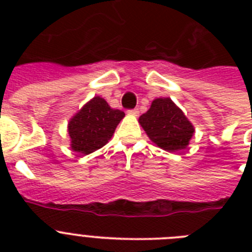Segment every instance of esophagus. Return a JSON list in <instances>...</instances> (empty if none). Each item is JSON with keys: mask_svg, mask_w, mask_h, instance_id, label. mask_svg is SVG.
Masks as SVG:
<instances>
[{"mask_svg": "<svg viewBox=\"0 0 252 252\" xmlns=\"http://www.w3.org/2000/svg\"><path fill=\"white\" fill-rule=\"evenodd\" d=\"M127 113H128V115L137 116V115H139V113H140V111H139V108H133V110H128Z\"/></svg>", "mask_w": 252, "mask_h": 252, "instance_id": "1", "label": "esophagus"}]
</instances>
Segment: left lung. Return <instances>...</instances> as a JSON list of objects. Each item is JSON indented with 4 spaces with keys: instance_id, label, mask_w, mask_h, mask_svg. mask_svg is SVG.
Instances as JSON below:
<instances>
[{
    "instance_id": "8db88e82",
    "label": "left lung",
    "mask_w": 252,
    "mask_h": 252,
    "mask_svg": "<svg viewBox=\"0 0 252 252\" xmlns=\"http://www.w3.org/2000/svg\"><path fill=\"white\" fill-rule=\"evenodd\" d=\"M139 124L151 141L169 153L186 149L194 133L193 125L170 98L154 99Z\"/></svg>"
}]
</instances>
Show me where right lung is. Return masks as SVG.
Returning <instances> with one entry per match:
<instances>
[{
	"mask_svg": "<svg viewBox=\"0 0 252 252\" xmlns=\"http://www.w3.org/2000/svg\"><path fill=\"white\" fill-rule=\"evenodd\" d=\"M125 112L113 110L98 95L87 102L68 124L70 148L81 154H91L111 140Z\"/></svg>",
	"mask_w": 252,
	"mask_h": 252,
	"instance_id": "1",
	"label": "right lung"
}]
</instances>
